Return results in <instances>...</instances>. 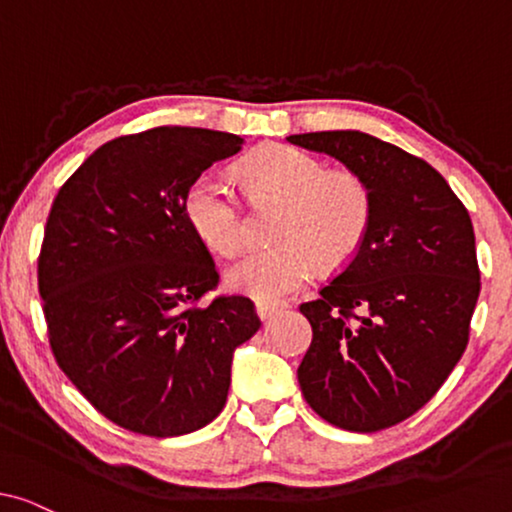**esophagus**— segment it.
Returning <instances> with one entry per match:
<instances>
[{
  "mask_svg": "<svg viewBox=\"0 0 512 512\" xmlns=\"http://www.w3.org/2000/svg\"><path fill=\"white\" fill-rule=\"evenodd\" d=\"M284 303H272V300H256V314L261 319H270L284 310Z\"/></svg>",
  "mask_w": 512,
  "mask_h": 512,
  "instance_id": "obj_1",
  "label": "esophagus"
}]
</instances>
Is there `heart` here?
<instances>
[{
  "mask_svg": "<svg viewBox=\"0 0 512 512\" xmlns=\"http://www.w3.org/2000/svg\"><path fill=\"white\" fill-rule=\"evenodd\" d=\"M249 174L265 193L286 202L277 244L254 247L226 268V284L254 298L277 300L300 289L317 270L342 265L359 251L368 233L373 200L352 172H328L310 153L277 146L249 163ZM186 219L207 247L230 254L244 242L240 193L228 174L207 170L188 186Z\"/></svg>",
  "mask_w": 512,
  "mask_h": 512,
  "instance_id": "obj_1",
  "label": "heart"
}]
</instances>
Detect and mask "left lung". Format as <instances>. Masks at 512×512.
I'll return each instance as SVG.
<instances>
[{
    "label": "left lung",
    "mask_w": 512,
    "mask_h": 512,
    "mask_svg": "<svg viewBox=\"0 0 512 512\" xmlns=\"http://www.w3.org/2000/svg\"><path fill=\"white\" fill-rule=\"evenodd\" d=\"M368 186V233L319 298L300 305L312 342L305 401L345 431L389 429L436 396L468 345L480 296L473 223L426 160L359 130L286 137Z\"/></svg>",
    "instance_id": "obj_1"
}]
</instances>
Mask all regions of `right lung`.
I'll return each instance as SVG.
<instances>
[{"mask_svg":"<svg viewBox=\"0 0 512 512\" xmlns=\"http://www.w3.org/2000/svg\"><path fill=\"white\" fill-rule=\"evenodd\" d=\"M242 137L163 125L102 144L55 195L39 293L55 361L97 412L153 438L219 415L254 303L216 296L212 256L186 219L188 186Z\"/></svg>","mask_w":512,"mask_h":512,"instance_id":"obj_1","label":"right lung"}]
</instances>
